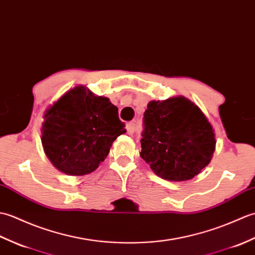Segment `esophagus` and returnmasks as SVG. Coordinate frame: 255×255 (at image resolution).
<instances>
[{
	"instance_id": "esophagus-1",
	"label": "esophagus",
	"mask_w": 255,
	"mask_h": 255,
	"mask_svg": "<svg viewBox=\"0 0 255 255\" xmlns=\"http://www.w3.org/2000/svg\"><path fill=\"white\" fill-rule=\"evenodd\" d=\"M127 129H128V134H134V132H135V123L134 122H128V124H127Z\"/></svg>"
}]
</instances>
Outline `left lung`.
I'll return each instance as SVG.
<instances>
[{
	"instance_id": "left-lung-1",
	"label": "left lung",
	"mask_w": 255,
	"mask_h": 255,
	"mask_svg": "<svg viewBox=\"0 0 255 255\" xmlns=\"http://www.w3.org/2000/svg\"><path fill=\"white\" fill-rule=\"evenodd\" d=\"M143 124L139 154L160 178L190 180L211 161L216 145L213 128L190 100L150 101Z\"/></svg>"
}]
</instances>
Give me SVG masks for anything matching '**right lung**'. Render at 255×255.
<instances>
[{
	"instance_id": "add662e5",
	"label": "right lung",
	"mask_w": 255,
	"mask_h": 255,
	"mask_svg": "<svg viewBox=\"0 0 255 255\" xmlns=\"http://www.w3.org/2000/svg\"><path fill=\"white\" fill-rule=\"evenodd\" d=\"M124 127L118 108L108 98L78 86L47 110L41 142L50 161L60 171L84 175L106 159L113 140L126 133Z\"/></svg>"
}]
</instances>
